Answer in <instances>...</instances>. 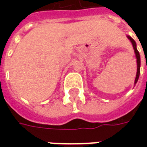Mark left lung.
<instances>
[{
    "label": "left lung",
    "mask_w": 147,
    "mask_h": 147,
    "mask_svg": "<svg viewBox=\"0 0 147 147\" xmlns=\"http://www.w3.org/2000/svg\"><path fill=\"white\" fill-rule=\"evenodd\" d=\"M127 38L129 39L130 42H131V44H132L133 49H134V50H135V53H136V62H137V72H136V80H135V85L136 84V83L138 82V80H139V74H140V64H141V61H140V55H139V53L138 51V49L136 48V43L135 42V40L131 38V37H130L129 35H127Z\"/></svg>",
    "instance_id": "left-lung-1"
}]
</instances>
